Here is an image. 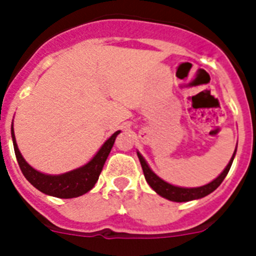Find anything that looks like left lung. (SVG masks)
<instances>
[{
	"label": "left lung",
	"instance_id": "8db88e82",
	"mask_svg": "<svg viewBox=\"0 0 256 256\" xmlns=\"http://www.w3.org/2000/svg\"><path fill=\"white\" fill-rule=\"evenodd\" d=\"M236 154V151H234ZM234 154L232 156V159L230 160L228 165L226 166V169L220 173L218 178L212 180V182L208 183L205 186L202 187H196V188H182V187H176L172 186L169 183L164 182L162 180H160L150 168H148V162H144V159L141 156V154L137 152V156H138L140 162H141L142 170H144V178L148 180V183L150 184L151 188L154 190L155 192H158L160 196L162 198H168L170 201H176V202H184V201H191V200H196V198H204V196L209 195L212 194L214 190L218 188L220 186V183L223 182V180L226 178V176L228 174L230 169V165H232V162H234Z\"/></svg>",
	"mask_w": 256,
	"mask_h": 256
}]
</instances>
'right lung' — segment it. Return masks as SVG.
<instances>
[{"label": "right lung", "mask_w": 256, "mask_h": 256, "mask_svg": "<svg viewBox=\"0 0 256 256\" xmlns=\"http://www.w3.org/2000/svg\"><path fill=\"white\" fill-rule=\"evenodd\" d=\"M119 133H120V130L115 132L102 144V148L94 155V159L82 168H78L76 170L69 172V173L60 174V176H47V174L40 173V172L32 168L30 165L22 159V154L18 148L16 141H15L14 128H11L14 150H15L16 160L19 162V166L22 169V173L24 174V177L40 192L60 198H78V196H82L83 194L94 188L97 180H98V176L102 170L104 164L108 159V154L112 151L115 138H116V136Z\"/></svg>", "instance_id": "1"}]
</instances>
